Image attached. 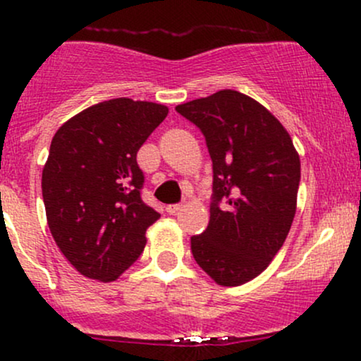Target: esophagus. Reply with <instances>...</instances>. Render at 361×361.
<instances>
[{
	"label": "esophagus",
	"mask_w": 361,
	"mask_h": 361,
	"mask_svg": "<svg viewBox=\"0 0 361 361\" xmlns=\"http://www.w3.org/2000/svg\"><path fill=\"white\" fill-rule=\"evenodd\" d=\"M181 209H183V205H181V204H173V205H168V207H166V212H168L169 215H175V214L180 212Z\"/></svg>",
	"instance_id": "1"
}]
</instances>
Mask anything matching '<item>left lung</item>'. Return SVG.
Segmentation results:
<instances>
[{
  "label": "left lung",
  "mask_w": 361,
  "mask_h": 361,
  "mask_svg": "<svg viewBox=\"0 0 361 361\" xmlns=\"http://www.w3.org/2000/svg\"><path fill=\"white\" fill-rule=\"evenodd\" d=\"M205 135L214 169L210 221L192 238L198 267L224 287L267 270L297 210L300 157L280 120L235 90L176 106ZM224 200L226 205L219 207Z\"/></svg>",
  "instance_id": "8db88e82"
}]
</instances>
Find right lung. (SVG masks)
Listing matches in <instances>:
<instances>
[{
    "label": "right lung",
    "mask_w": 361,
    "mask_h": 361,
    "mask_svg": "<svg viewBox=\"0 0 361 361\" xmlns=\"http://www.w3.org/2000/svg\"><path fill=\"white\" fill-rule=\"evenodd\" d=\"M168 106L130 98L97 103L57 128L42 171L51 234L82 276L117 280L161 217L140 198L137 151Z\"/></svg>",
    "instance_id": "add662e5"
}]
</instances>
